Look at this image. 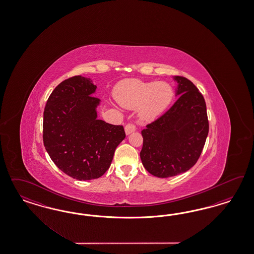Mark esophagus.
Masks as SVG:
<instances>
[{"instance_id":"1","label":"esophagus","mask_w":254,"mask_h":254,"mask_svg":"<svg viewBox=\"0 0 254 254\" xmlns=\"http://www.w3.org/2000/svg\"><path fill=\"white\" fill-rule=\"evenodd\" d=\"M136 131V127L132 124H127L126 127H125V132L127 135H129L132 132Z\"/></svg>"}]
</instances>
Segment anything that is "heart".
<instances>
[{
    "mask_svg": "<svg viewBox=\"0 0 254 254\" xmlns=\"http://www.w3.org/2000/svg\"><path fill=\"white\" fill-rule=\"evenodd\" d=\"M173 94L172 87L167 83L128 79L116 86L115 98L122 107L137 108L139 119L150 122L167 110Z\"/></svg>",
    "mask_w": 254,
    "mask_h": 254,
    "instance_id": "b5f03b06",
    "label": "heart"
}]
</instances>
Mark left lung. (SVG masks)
Here are the masks:
<instances>
[{
  "label": "left lung",
  "mask_w": 254,
  "mask_h": 254,
  "mask_svg": "<svg viewBox=\"0 0 254 254\" xmlns=\"http://www.w3.org/2000/svg\"><path fill=\"white\" fill-rule=\"evenodd\" d=\"M176 102L141 131L140 159L149 173L169 178L185 173L199 158L208 134L206 102L196 86L174 76Z\"/></svg>",
  "instance_id": "1"
}]
</instances>
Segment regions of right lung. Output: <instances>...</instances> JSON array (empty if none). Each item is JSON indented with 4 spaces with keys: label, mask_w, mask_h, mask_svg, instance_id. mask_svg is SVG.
Instances as JSON below:
<instances>
[{
    "label": "right lung",
    "mask_w": 254,
    "mask_h": 254,
    "mask_svg": "<svg viewBox=\"0 0 254 254\" xmlns=\"http://www.w3.org/2000/svg\"><path fill=\"white\" fill-rule=\"evenodd\" d=\"M96 89L90 78H69L51 93L44 112L46 152L59 169L79 181L101 177L126 138L122 126L98 119Z\"/></svg>",
    "instance_id": "right-lung-1"
}]
</instances>
